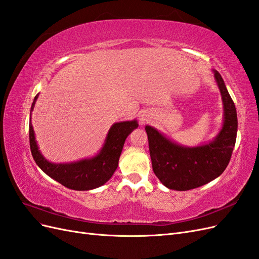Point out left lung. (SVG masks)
Returning <instances> with one entry per match:
<instances>
[{
  "mask_svg": "<svg viewBox=\"0 0 259 259\" xmlns=\"http://www.w3.org/2000/svg\"><path fill=\"white\" fill-rule=\"evenodd\" d=\"M213 71L222 95L224 122L211 142L195 147L183 146L150 125L145 127L153 171L168 189L186 191L201 187L221 176L229 164L237 139V110L222 75Z\"/></svg>",
  "mask_w": 259,
  "mask_h": 259,
  "instance_id": "left-lung-1",
  "label": "left lung"
}]
</instances>
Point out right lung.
<instances>
[{
  "label": "right lung",
  "instance_id": "1",
  "mask_svg": "<svg viewBox=\"0 0 259 259\" xmlns=\"http://www.w3.org/2000/svg\"><path fill=\"white\" fill-rule=\"evenodd\" d=\"M38 94L34 97L30 112H32ZM137 127L138 122L136 120L116 122L109 130L100 151L93 158L71 163H53L46 160L38 150L30 113V149L37 166L46 175L69 189L80 191L92 190L105 185L112 177L117 168L125 139Z\"/></svg>",
  "mask_w": 259,
  "mask_h": 259
}]
</instances>
